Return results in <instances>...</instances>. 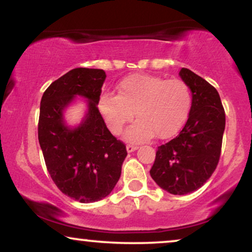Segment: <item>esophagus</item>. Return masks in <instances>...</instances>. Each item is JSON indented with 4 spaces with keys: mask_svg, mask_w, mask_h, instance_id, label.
Instances as JSON below:
<instances>
[{
    "mask_svg": "<svg viewBox=\"0 0 252 252\" xmlns=\"http://www.w3.org/2000/svg\"><path fill=\"white\" fill-rule=\"evenodd\" d=\"M139 146H136V144H127L126 146V149H127V153H133V151H135Z\"/></svg>",
    "mask_w": 252,
    "mask_h": 252,
    "instance_id": "1",
    "label": "esophagus"
}]
</instances>
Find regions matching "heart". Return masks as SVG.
<instances>
[{
  "mask_svg": "<svg viewBox=\"0 0 252 252\" xmlns=\"http://www.w3.org/2000/svg\"><path fill=\"white\" fill-rule=\"evenodd\" d=\"M117 92V95L103 93L97 108L115 135L122 132L135 112V123L124 135L128 141H144L154 135L168 139L180 130L190 111V89L180 79L166 80L136 73L122 79Z\"/></svg>",
  "mask_w": 252,
  "mask_h": 252,
  "instance_id": "obj_1",
  "label": "heart"
}]
</instances>
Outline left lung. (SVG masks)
Returning <instances> with one entry per match:
<instances>
[{
    "instance_id": "obj_1",
    "label": "left lung",
    "mask_w": 252,
    "mask_h": 252,
    "mask_svg": "<svg viewBox=\"0 0 252 252\" xmlns=\"http://www.w3.org/2000/svg\"><path fill=\"white\" fill-rule=\"evenodd\" d=\"M179 74L191 92L190 111L180 133L158 147L150 175L170 194L186 195L201 188L215 172L226 117L212 85L188 68Z\"/></svg>"
}]
</instances>
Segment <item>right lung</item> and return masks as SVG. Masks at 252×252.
Listing matches in <instances>:
<instances>
[{
  "label": "right lung",
  "mask_w": 252,
  "mask_h": 252,
  "mask_svg": "<svg viewBox=\"0 0 252 252\" xmlns=\"http://www.w3.org/2000/svg\"><path fill=\"white\" fill-rule=\"evenodd\" d=\"M105 78L99 68H73L41 98L37 136L47 170L63 194L80 203L106 197L127 156L126 146L110 133L97 108ZM77 94L89 99V111L80 126L70 129L63 112Z\"/></svg>",
  "instance_id": "add662e5"
}]
</instances>
